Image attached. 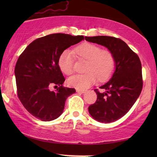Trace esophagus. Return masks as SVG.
<instances>
[{
	"mask_svg": "<svg viewBox=\"0 0 157 157\" xmlns=\"http://www.w3.org/2000/svg\"><path fill=\"white\" fill-rule=\"evenodd\" d=\"M86 91V90H83V89H76V92L79 94H83V93H85Z\"/></svg>",
	"mask_w": 157,
	"mask_h": 157,
	"instance_id": "34e87169",
	"label": "esophagus"
}]
</instances>
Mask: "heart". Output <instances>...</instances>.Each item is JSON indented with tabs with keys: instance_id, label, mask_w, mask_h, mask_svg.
<instances>
[{
	"instance_id": "1",
	"label": "heart",
	"mask_w": 157,
	"mask_h": 157,
	"mask_svg": "<svg viewBox=\"0 0 157 157\" xmlns=\"http://www.w3.org/2000/svg\"><path fill=\"white\" fill-rule=\"evenodd\" d=\"M75 52L81 59L87 61L84 74H75L68 78V84L78 89H85L94 85L97 79L105 81L112 76L115 69V59L108 50H102L97 45L85 43L79 45ZM74 53L65 50L59 58V66L66 75L72 74L74 70Z\"/></svg>"
}]
</instances>
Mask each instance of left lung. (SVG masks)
<instances>
[{
  "mask_svg": "<svg viewBox=\"0 0 157 157\" xmlns=\"http://www.w3.org/2000/svg\"><path fill=\"white\" fill-rule=\"evenodd\" d=\"M89 42L101 45L113 53L115 71L108 82L95 89L97 100L89 106L90 115L96 121L111 123L124 117L140 95L143 87L140 59L123 40L111 36L85 37Z\"/></svg>",
  "mask_w": 157,
  "mask_h": 157,
  "instance_id": "left-lung-1",
  "label": "left lung"
}]
</instances>
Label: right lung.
Listing matches in <instances>:
<instances>
[{"label": "right lung", "mask_w": 157, "mask_h": 157, "mask_svg": "<svg viewBox=\"0 0 157 157\" xmlns=\"http://www.w3.org/2000/svg\"><path fill=\"white\" fill-rule=\"evenodd\" d=\"M83 39V36L50 34L33 40L19 56L15 67L17 94L33 117L50 121L63 113L66 98L76 90L63 86L65 78L59 58L64 50ZM51 85L59 87L51 92Z\"/></svg>", "instance_id": "1"}]
</instances>
